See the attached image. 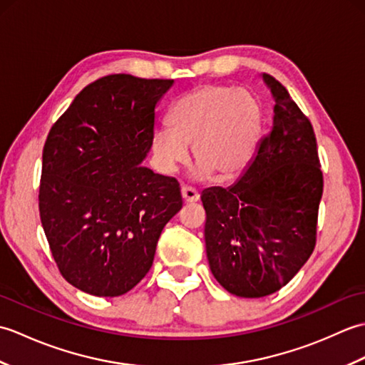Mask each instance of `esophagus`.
Segmentation results:
<instances>
[{
  "instance_id": "esophagus-1",
  "label": "esophagus",
  "mask_w": 365,
  "mask_h": 365,
  "mask_svg": "<svg viewBox=\"0 0 365 365\" xmlns=\"http://www.w3.org/2000/svg\"><path fill=\"white\" fill-rule=\"evenodd\" d=\"M182 197H183V202L185 204L197 202V200H199V192L196 190H192V188L182 187Z\"/></svg>"
}]
</instances>
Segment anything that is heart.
Listing matches in <instances>:
<instances>
[{
    "instance_id": "heart-1",
    "label": "heart",
    "mask_w": 365,
    "mask_h": 365,
    "mask_svg": "<svg viewBox=\"0 0 365 365\" xmlns=\"http://www.w3.org/2000/svg\"><path fill=\"white\" fill-rule=\"evenodd\" d=\"M262 123L260 105L250 91L205 84L182 96L168 114V125L152 133V153L160 173L175 174L188 157L197 180L215 174L237 178L250 163Z\"/></svg>"
}]
</instances>
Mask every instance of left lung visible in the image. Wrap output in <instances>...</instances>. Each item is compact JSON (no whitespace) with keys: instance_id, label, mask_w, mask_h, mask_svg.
<instances>
[{"instance_id":"left-lung-1","label":"left lung","mask_w":365,"mask_h":365,"mask_svg":"<svg viewBox=\"0 0 365 365\" xmlns=\"http://www.w3.org/2000/svg\"><path fill=\"white\" fill-rule=\"evenodd\" d=\"M262 78L274 98L268 135L232 187L200 195L208 265L242 298L282 289L311 257L323 195L311 122L281 83L267 73Z\"/></svg>"}]
</instances>
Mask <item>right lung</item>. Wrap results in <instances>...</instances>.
<instances>
[{
    "mask_svg": "<svg viewBox=\"0 0 365 365\" xmlns=\"http://www.w3.org/2000/svg\"><path fill=\"white\" fill-rule=\"evenodd\" d=\"M173 84L103 76L75 97L46 138L38 212L61 274L81 292L120 297L133 289L182 208L175 178L141 165L155 108Z\"/></svg>",
    "mask_w": 365,
    "mask_h": 365,
    "instance_id": "add662e5",
    "label": "right lung"
}]
</instances>
